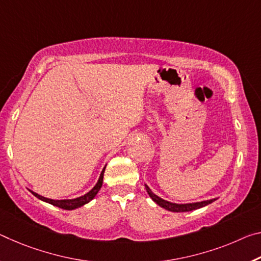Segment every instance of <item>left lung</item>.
Wrapping results in <instances>:
<instances>
[{
	"label": "left lung",
	"instance_id": "left-lung-1",
	"mask_svg": "<svg viewBox=\"0 0 261 261\" xmlns=\"http://www.w3.org/2000/svg\"><path fill=\"white\" fill-rule=\"evenodd\" d=\"M145 188L147 190V194L150 195L153 201L155 202L156 204L160 205L161 208L168 210V212H173V213H185V212H192V210H196L200 209L202 206H205L210 203H213L215 200L217 198H212V200H206V201H202V202H195V203H186V204H177V203H172V202H168L166 200H163V198L159 197L158 195L152 193V190L147 187L145 185Z\"/></svg>",
	"mask_w": 261,
	"mask_h": 261
}]
</instances>
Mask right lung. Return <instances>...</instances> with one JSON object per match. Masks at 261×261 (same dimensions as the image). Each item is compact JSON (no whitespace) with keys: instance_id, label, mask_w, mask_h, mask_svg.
<instances>
[{"instance_id":"obj_1","label":"right lung","mask_w":261,"mask_h":261,"mask_svg":"<svg viewBox=\"0 0 261 261\" xmlns=\"http://www.w3.org/2000/svg\"><path fill=\"white\" fill-rule=\"evenodd\" d=\"M105 169L106 167L102 169L101 172V175L98 177V181L97 184L94 186V188L92 190H89L88 193L85 194L84 196H80V197H76V198H72V200H52V198H47V197H44L39 195V194H37L35 192H30L34 194L36 197H38L39 200L44 201V202H47V203L52 204V205H56V206H59L61 209H65V210H73V209H76V208H80V206L85 205L86 203H88L93 200V198L96 196V194L98 193V190L101 189L102 187V184H103V174H105Z\"/></svg>"}]
</instances>
